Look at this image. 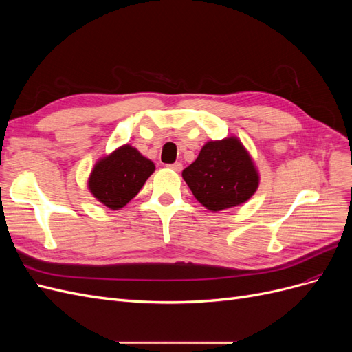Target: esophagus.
Segmentation results:
<instances>
[{"mask_svg":"<svg viewBox=\"0 0 352 352\" xmlns=\"http://www.w3.org/2000/svg\"><path fill=\"white\" fill-rule=\"evenodd\" d=\"M168 168H172V170H175V172H182V168H184V166H182V163H173V164H168L167 166Z\"/></svg>","mask_w":352,"mask_h":352,"instance_id":"obj_1","label":"esophagus"}]
</instances>
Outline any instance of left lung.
Returning a JSON list of instances; mask_svg holds the SVG:
<instances>
[{
	"label": "left lung",
	"instance_id": "left-lung-1",
	"mask_svg": "<svg viewBox=\"0 0 352 352\" xmlns=\"http://www.w3.org/2000/svg\"><path fill=\"white\" fill-rule=\"evenodd\" d=\"M182 177L194 197L210 211L247 202L258 188L260 175L252 157L236 136L208 141Z\"/></svg>",
	"mask_w": 352,
	"mask_h": 352
}]
</instances>
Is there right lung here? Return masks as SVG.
Instances as JSON below:
<instances>
[{
	"label": "right lung",
	"instance_id": "obj_1",
	"mask_svg": "<svg viewBox=\"0 0 352 352\" xmlns=\"http://www.w3.org/2000/svg\"><path fill=\"white\" fill-rule=\"evenodd\" d=\"M155 170L151 160L129 144L95 163L88 179L89 192L110 210H120L138 195Z\"/></svg>",
	"mask_w": 352,
	"mask_h": 352
}]
</instances>
